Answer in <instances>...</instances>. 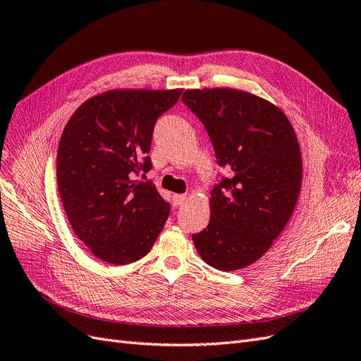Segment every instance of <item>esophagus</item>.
<instances>
[{"label":"esophagus","mask_w":361,"mask_h":361,"mask_svg":"<svg viewBox=\"0 0 361 361\" xmlns=\"http://www.w3.org/2000/svg\"><path fill=\"white\" fill-rule=\"evenodd\" d=\"M185 200H187V195H183V194H174L173 195V204L176 207L182 206L185 203Z\"/></svg>","instance_id":"34e87169"}]
</instances>
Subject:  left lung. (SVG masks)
Wrapping results in <instances>:
<instances>
[{
  "mask_svg": "<svg viewBox=\"0 0 361 361\" xmlns=\"http://www.w3.org/2000/svg\"><path fill=\"white\" fill-rule=\"evenodd\" d=\"M182 102L199 117L227 170L211 191V220L192 235L216 269L255 264L281 233L301 187V154L293 128L277 106L232 89L187 90Z\"/></svg>",
  "mask_w": 361,
  "mask_h": 361,
  "instance_id": "8db88e82",
  "label": "left lung"
}]
</instances>
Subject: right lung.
Listing matches in <instances>:
<instances>
[{"instance_id": "obj_1", "label": "right lung", "mask_w": 361, "mask_h": 361, "mask_svg": "<svg viewBox=\"0 0 361 361\" xmlns=\"http://www.w3.org/2000/svg\"><path fill=\"white\" fill-rule=\"evenodd\" d=\"M182 90H117L85 101L64 128L57 182L71 226L92 253L113 265L145 257L170 215L147 155L157 120Z\"/></svg>"}]
</instances>
